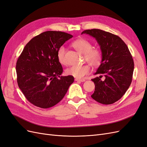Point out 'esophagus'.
Wrapping results in <instances>:
<instances>
[{
    "label": "esophagus",
    "mask_w": 147,
    "mask_h": 147,
    "mask_svg": "<svg viewBox=\"0 0 147 147\" xmlns=\"http://www.w3.org/2000/svg\"><path fill=\"white\" fill-rule=\"evenodd\" d=\"M75 81H77V82H83L85 81V80L84 79H79V78H75Z\"/></svg>",
    "instance_id": "34e87169"
}]
</instances>
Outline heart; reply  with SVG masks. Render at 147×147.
Listing matches in <instances>:
<instances>
[{"label": "heart", "mask_w": 147, "mask_h": 147, "mask_svg": "<svg viewBox=\"0 0 147 147\" xmlns=\"http://www.w3.org/2000/svg\"><path fill=\"white\" fill-rule=\"evenodd\" d=\"M72 47L78 52L82 53L84 56V59L91 65L97 67L100 65L102 60V54L100 50L93 48L90 42L84 38H78L73 42ZM65 48L61 47L57 51V59L62 65L67 64L65 59ZM91 71L90 65L84 64L82 65L71 66L65 70V73L77 78H81L84 75L88 74Z\"/></svg>", "instance_id": "heart-1"}]
</instances>
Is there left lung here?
<instances>
[{"label": "left lung", "instance_id": "obj_1", "mask_svg": "<svg viewBox=\"0 0 147 147\" xmlns=\"http://www.w3.org/2000/svg\"><path fill=\"white\" fill-rule=\"evenodd\" d=\"M96 38L102 54V63L95 75H101L91 80L95 90L91 97L102 104L115 103L125 94L132 82L134 64L128 47L117 35L100 29L83 31ZM105 77L104 81L100 78Z\"/></svg>", "mask_w": 147, "mask_h": 147}]
</instances>
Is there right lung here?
<instances>
[{
    "instance_id": "right-lung-1",
    "label": "right lung",
    "mask_w": 147,
    "mask_h": 147,
    "mask_svg": "<svg viewBox=\"0 0 147 147\" xmlns=\"http://www.w3.org/2000/svg\"><path fill=\"white\" fill-rule=\"evenodd\" d=\"M72 37L61 31L42 32L26 44L18 59V84L26 98L35 106L47 109L55 105L74 82L72 76H61L63 69L57 59L59 49Z\"/></svg>"
}]
</instances>
